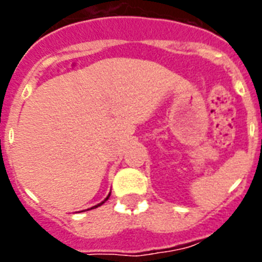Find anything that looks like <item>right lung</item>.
<instances>
[{
    "instance_id": "right-lung-1",
    "label": "right lung",
    "mask_w": 262,
    "mask_h": 262,
    "mask_svg": "<svg viewBox=\"0 0 262 262\" xmlns=\"http://www.w3.org/2000/svg\"><path fill=\"white\" fill-rule=\"evenodd\" d=\"M108 196H110V193H108V195H107V196H106V198H105V200H103V201H102V202H101V203H98V205H96V206H93V207H90V209H97V207H98V206L103 205V203H105V202H106V201H107V200H108Z\"/></svg>"
}]
</instances>
